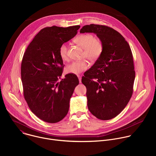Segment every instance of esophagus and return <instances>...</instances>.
I'll return each instance as SVG.
<instances>
[{
	"mask_svg": "<svg viewBox=\"0 0 156 156\" xmlns=\"http://www.w3.org/2000/svg\"><path fill=\"white\" fill-rule=\"evenodd\" d=\"M78 80H79V82L81 83V76H80V75H78Z\"/></svg>",
	"mask_w": 156,
	"mask_h": 156,
	"instance_id": "obj_1",
	"label": "esophagus"
}]
</instances>
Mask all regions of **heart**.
<instances>
[{
  "mask_svg": "<svg viewBox=\"0 0 156 156\" xmlns=\"http://www.w3.org/2000/svg\"><path fill=\"white\" fill-rule=\"evenodd\" d=\"M74 41L84 49L83 57L91 62L96 61L103 53V42L101 39L96 37L93 34H80L75 39ZM58 54L63 61L68 60V46L65 43L60 45ZM88 66L87 62L85 60L73 61L66 66V72L69 73L78 75L87 70Z\"/></svg>",
  "mask_w": 156,
  "mask_h": 156,
  "instance_id": "heart-1",
  "label": "heart"
}]
</instances>
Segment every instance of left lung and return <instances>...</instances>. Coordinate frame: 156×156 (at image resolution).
<instances>
[{
    "label": "left lung",
    "mask_w": 156,
    "mask_h": 156,
    "mask_svg": "<svg viewBox=\"0 0 156 156\" xmlns=\"http://www.w3.org/2000/svg\"><path fill=\"white\" fill-rule=\"evenodd\" d=\"M80 32L96 33L104 44L102 54L81 80L88 109L100 120L112 119L124 109L133 93L135 71L131 48L120 33L107 26L85 25Z\"/></svg>",
    "instance_id": "left-lung-1"
}]
</instances>
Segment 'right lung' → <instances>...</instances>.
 Masks as SVG:
<instances>
[{"mask_svg": "<svg viewBox=\"0 0 156 156\" xmlns=\"http://www.w3.org/2000/svg\"><path fill=\"white\" fill-rule=\"evenodd\" d=\"M80 28L53 26L42 29L22 58L21 77L25 99L31 112L46 122L57 123L66 115L70 99L79 84L76 75L71 73L58 81L64 67L58 49L76 34Z\"/></svg>", "mask_w": 156, "mask_h": 156, "instance_id": "right-lung-1", "label": "right lung"}]
</instances>
